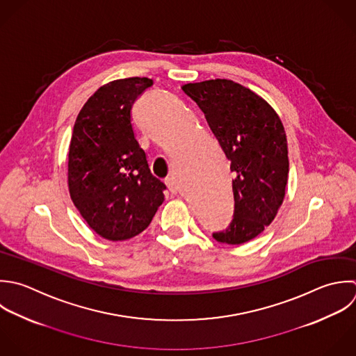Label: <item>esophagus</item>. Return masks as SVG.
Here are the masks:
<instances>
[{"label":"esophagus","mask_w":356,"mask_h":356,"mask_svg":"<svg viewBox=\"0 0 356 356\" xmlns=\"http://www.w3.org/2000/svg\"><path fill=\"white\" fill-rule=\"evenodd\" d=\"M165 184L168 186V188H169L172 193H177V190H179V186H177V183H176L175 177H166V180H165Z\"/></svg>","instance_id":"1"}]
</instances>
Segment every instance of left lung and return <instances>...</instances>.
Listing matches in <instances>:
<instances>
[{"mask_svg": "<svg viewBox=\"0 0 356 356\" xmlns=\"http://www.w3.org/2000/svg\"><path fill=\"white\" fill-rule=\"evenodd\" d=\"M181 88L204 112L234 173L233 220L212 236L219 243L244 244L273 222L284 200L289 151L283 123L262 97L233 80Z\"/></svg>", "mask_w": 356, "mask_h": 356, "instance_id": "left-lung-1", "label": "left lung"}]
</instances>
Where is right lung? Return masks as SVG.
<instances>
[{
	"mask_svg": "<svg viewBox=\"0 0 356 356\" xmlns=\"http://www.w3.org/2000/svg\"><path fill=\"white\" fill-rule=\"evenodd\" d=\"M152 84L148 77H129L99 87L73 126L70 198L87 225L111 241L144 232L165 200L166 186L152 176L131 126V106Z\"/></svg>",
	"mask_w": 356,
	"mask_h": 356,
	"instance_id": "add662e5",
	"label": "right lung"
}]
</instances>
